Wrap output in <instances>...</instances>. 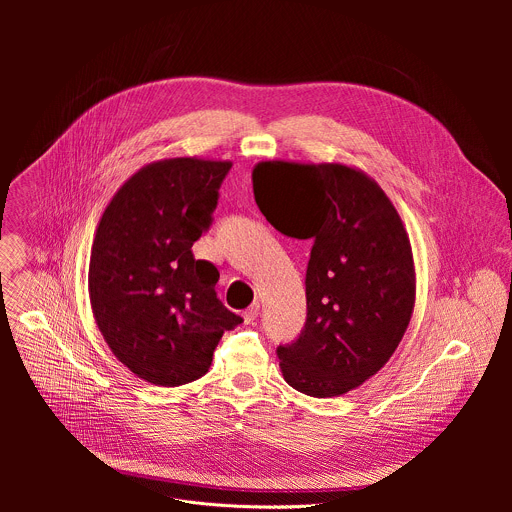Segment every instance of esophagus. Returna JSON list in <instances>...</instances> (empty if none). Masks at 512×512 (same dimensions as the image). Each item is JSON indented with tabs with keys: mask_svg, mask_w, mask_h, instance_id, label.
Returning <instances> with one entry per match:
<instances>
[{
	"mask_svg": "<svg viewBox=\"0 0 512 512\" xmlns=\"http://www.w3.org/2000/svg\"><path fill=\"white\" fill-rule=\"evenodd\" d=\"M257 316H259V304H253V306H249V308L243 312L245 324H253V322L257 320Z\"/></svg>",
	"mask_w": 512,
	"mask_h": 512,
	"instance_id": "34e87169",
	"label": "esophagus"
}]
</instances>
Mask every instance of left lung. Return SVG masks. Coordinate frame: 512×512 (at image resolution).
Masks as SVG:
<instances>
[{
    "label": "left lung",
    "instance_id": "8db88e82",
    "mask_svg": "<svg viewBox=\"0 0 512 512\" xmlns=\"http://www.w3.org/2000/svg\"><path fill=\"white\" fill-rule=\"evenodd\" d=\"M255 202L283 235L312 239L308 318L279 346L289 387L340 397L377 375L397 350L415 306V263L401 216L383 188L346 164L259 162Z\"/></svg>",
    "mask_w": 512,
    "mask_h": 512
}]
</instances>
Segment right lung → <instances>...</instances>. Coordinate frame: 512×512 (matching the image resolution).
Returning a JSON list of instances; mask_svg holds the SVG:
<instances>
[{"label":"right lung","mask_w":512,"mask_h":512,"mask_svg":"<svg viewBox=\"0 0 512 512\" xmlns=\"http://www.w3.org/2000/svg\"><path fill=\"white\" fill-rule=\"evenodd\" d=\"M231 166L196 156L143 166L115 192L95 231V322L117 360L152 385L206 375L218 340L243 322L216 298L218 269L192 255Z\"/></svg>","instance_id":"add662e5"}]
</instances>
